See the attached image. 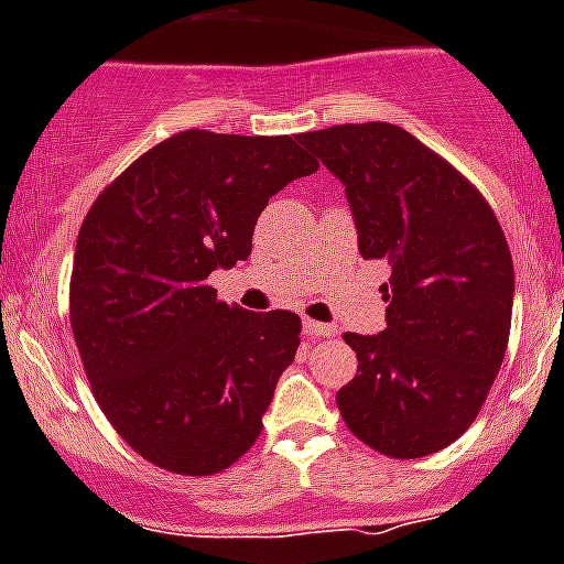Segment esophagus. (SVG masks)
Returning <instances> with one entry per match:
<instances>
[{"mask_svg": "<svg viewBox=\"0 0 564 564\" xmlns=\"http://www.w3.org/2000/svg\"><path fill=\"white\" fill-rule=\"evenodd\" d=\"M302 332L308 339H323V337H334V328L325 323H316V319H305L302 323Z\"/></svg>", "mask_w": 564, "mask_h": 564, "instance_id": "1", "label": "esophagus"}]
</instances>
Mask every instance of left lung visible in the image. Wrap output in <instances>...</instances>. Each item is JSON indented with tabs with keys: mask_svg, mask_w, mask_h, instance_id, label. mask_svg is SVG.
Masks as SVG:
<instances>
[{
	"mask_svg": "<svg viewBox=\"0 0 564 564\" xmlns=\"http://www.w3.org/2000/svg\"><path fill=\"white\" fill-rule=\"evenodd\" d=\"M343 181L362 259H386V328L343 334L357 377L339 415L389 458L444 449L478 417L513 316V256L499 218L453 164L394 123L300 134Z\"/></svg>",
	"mask_w": 564,
	"mask_h": 564,
	"instance_id": "left-lung-1",
	"label": "left lung"
}]
</instances>
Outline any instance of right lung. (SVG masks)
Returning a JSON list of instances; mask_svg holds the SVG:
<instances>
[{"label": "right lung", "mask_w": 564, "mask_h": 564, "mask_svg": "<svg viewBox=\"0 0 564 564\" xmlns=\"http://www.w3.org/2000/svg\"><path fill=\"white\" fill-rule=\"evenodd\" d=\"M316 170L300 134L187 129L126 166L83 218L74 343L104 415L149 464L213 476L259 438L302 323L218 302L207 276L248 259L268 198Z\"/></svg>", "instance_id": "1"}]
</instances>
